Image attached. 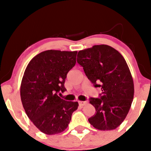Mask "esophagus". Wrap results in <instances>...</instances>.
<instances>
[{
	"label": "esophagus",
	"instance_id": "obj_1",
	"mask_svg": "<svg viewBox=\"0 0 151 151\" xmlns=\"http://www.w3.org/2000/svg\"><path fill=\"white\" fill-rule=\"evenodd\" d=\"M86 104H87V102H86V101H80L79 102L80 106H84Z\"/></svg>",
	"mask_w": 151,
	"mask_h": 151
}]
</instances>
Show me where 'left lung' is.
<instances>
[{
    "label": "left lung",
    "mask_w": 151,
    "mask_h": 151,
    "mask_svg": "<svg viewBox=\"0 0 151 151\" xmlns=\"http://www.w3.org/2000/svg\"><path fill=\"white\" fill-rule=\"evenodd\" d=\"M77 62L95 87L102 90L100 98H90L96 113L88 122L100 131L115 129L127 117L134 96L133 80L125 59L113 47L100 45L80 51Z\"/></svg>",
    "instance_id": "8db88e82"
}]
</instances>
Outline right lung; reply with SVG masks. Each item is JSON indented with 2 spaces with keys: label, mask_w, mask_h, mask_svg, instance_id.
Instances as JSON below:
<instances>
[{
  "label": "right lung",
  "mask_w": 151,
  "mask_h": 151,
  "mask_svg": "<svg viewBox=\"0 0 151 151\" xmlns=\"http://www.w3.org/2000/svg\"><path fill=\"white\" fill-rule=\"evenodd\" d=\"M78 51L47 50L33 58L24 71L20 85L22 106L30 120L47 135L67 129L78 102L58 96L65 91L67 74L75 66Z\"/></svg>",
  "instance_id": "obj_1"
}]
</instances>
